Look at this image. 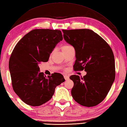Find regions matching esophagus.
<instances>
[{
    "mask_svg": "<svg viewBox=\"0 0 127 127\" xmlns=\"http://www.w3.org/2000/svg\"><path fill=\"white\" fill-rule=\"evenodd\" d=\"M64 77L65 80H67L69 79V77L68 76H66V75H64Z\"/></svg>",
    "mask_w": 127,
    "mask_h": 127,
    "instance_id": "34e87169",
    "label": "esophagus"
}]
</instances>
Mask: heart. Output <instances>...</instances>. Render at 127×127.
Returning a JSON list of instances; mask_svg holds the SVG:
<instances>
[{
    "instance_id": "1",
    "label": "heart",
    "mask_w": 127,
    "mask_h": 127,
    "mask_svg": "<svg viewBox=\"0 0 127 127\" xmlns=\"http://www.w3.org/2000/svg\"><path fill=\"white\" fill-rule=\"evenodd\" d=\"M71 47H72L70 45H64V46H62V51H66L67 50L69 49V48H70Z\"/></svg>"
}]
</instances>
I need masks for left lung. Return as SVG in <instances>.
<instances>
[{"label": "left lung", "instance_id": "8db88e82", "mask_svg": "<svg viewBox=\"0 0 127 127\" xmlns=\"http://www.w3.org/2000/svg\"><path fill=\"white\" fill-rule=\"evenodd\" d=\"M62 32L64 40L75 48L74 70L85 69L87 72L83 77L76 75L70 76L74 82L72 98L82 106H96L105 98L115 81V58L111 48L90 29Z\"/></svg>", "mask_w": 127, "mask_h": 127}]
</instances>
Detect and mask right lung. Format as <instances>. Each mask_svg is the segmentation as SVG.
Instances as JSON below:
<instances>
[{
  "label": "right lung",
  "mask_w": 127,
  "mask_h": 127,
  "mask_svg": "<svg viewBox=\"0 0 127 127\" xmlns=\"http://www.w3.org/2000/svg\"><path fill=\"white\" fill-rule=\"evenodd\" d=\"M63 40L61 31L36 29L26 34L13 50L9 68L13 90L26 104L38 106L52 98L57 86L65 81L61 74L46 77L39 64L48 61L57 44Z\"/></svg>",
  "instance_id": "obj_1"
}]
</instances>
